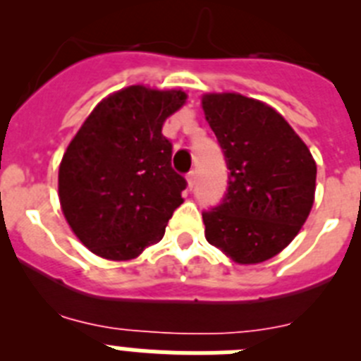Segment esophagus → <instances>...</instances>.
I'll return each instance as SVG.
<instances>
[{
	"mask_svg": "<svg viewBox=\"0 0 361 361\" xmlns=\"http://www.w3.org/2000/svg\"><path fill=\"white\" fill-rule=\"evenodd\" d=\"M186 177H188V184H190V188H193V184H195V180H197V171L191 170Z\"/></svg>",
	"mask_w": 361,
	"mask_h": 361,
	"instance_id": "1",
	"label": "esophagus"
}]
</instances>
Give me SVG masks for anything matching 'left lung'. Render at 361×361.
Here are the masks:
<instances>
[{"label":"left lung","instance_id":"1","mask_svg":"<svg viewBox=\"0 0 361 361\" xmlns=\"http://www.w3.org/2000/svg\"><path fill=\"white\" fill-rule=\"evenodd\" d=\"M228 166V188L202 212L206 238L238 264L275 257L304 226L314 200L317 164L288 121L240 94L202 99Z\"/></svg>","mask_w":361,"mask_h":361}]
</instances>
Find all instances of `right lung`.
I'll return each instance as SVG.
<instances>
[{"mask_svg":"<svg viewBox=\"0 0 361 361\" xmlns=\"http://www.w3.org/2000/svg\"><path fill=\"white\" fill-rule=\"evenodd\" d=\"M184 99L180 90L124 88L94 108L66 148L59 200L92 253L130 260L164 237L188 183L171 168L162 124Z\"/></svg>","mask_w":361,"mask_h":361,"instance_id":"1","label":"right lung"}]
</instances>
